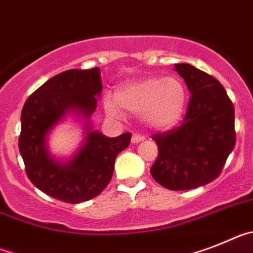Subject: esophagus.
I'll list each match as a JSON object with an SVG mask.
<instances>
[{
    "label": "esophagus",
    "mask_w": 253,
    "mask_h": 253,
    "mask_svg": "<svg viewBox=\"0 0 253 253\" xmlns=\"http://www.w3.org/2000/svg\"><path fill=\"white\" fill-rule=\"evenodd\" d=\"M144 140H145L144 136L137 135V133H133L132 137H131V142H132V144H139V142L144 141Z\"/></svg>",
    "instance_id": "1"
}]
</instances>
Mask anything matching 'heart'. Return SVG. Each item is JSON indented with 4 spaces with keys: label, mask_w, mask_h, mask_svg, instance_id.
I'll use <instances>...</instances> for the list:
<instances>
[{
    "label": "heart",
    "mask_w": 253,
    "mask_h": 253,
    "mask_svg": "<svg viewBox=\"0 0 253 253\" xmlns=\"http://www.w3.org/2000/svg\"><path fill=\"white\" fill-rule=\"evenodd\" d=\"M187 99V89L181 79L148 76L118 87L114 98L105 99L104 107L112 117H122L124 109L141 113L145 125L151 128L168 129L179 122Z\"/></svg>",
    "instance_id": "obj_1"
}]
</instances>
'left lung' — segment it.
<instances>
[{
    "label": "left lung",
    "instance_id": "8db88e82",
    "mask_svg": "<svg viewBox=\"0 0 253 253\" xmlns=\"http://www.w3.org/2000/svg\"><path fill=\"white\" fill-rule=\"evenodd\" d=\"M174 66L191 98L178 127L153 135L159 151L150 173L163 187L183 191L205 186L220 174L236 145L234 107L211 75L188 63Z\"/></svg>",
    "mask_w": 253,
    "mask_h": 253
}]
</instances>
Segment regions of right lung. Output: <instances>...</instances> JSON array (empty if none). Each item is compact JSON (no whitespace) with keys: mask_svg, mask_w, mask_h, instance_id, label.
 Returning a JSON list of instances; mask_svg holds the SVG:
<instances>
[{"mask_svg":"<svg viewBox=\"0 0 253 253\" xmlns=\"http://www.w3.org/2000/svg\"><path fill=\"white\" fill-rule=\"evenodd\" d=\"M102 89L99 67L67 70L26 99L19 150L28 178L48 196L70 204L98 196L111 181L117 155L129 145V132L107 137L91 126ZM69 114L83 121L84 140L70 160L60 161L49 153L47 135Z\"/></svg>","mask_w":253,"mask_h":253,"instance_id":"add662e5","label":"right lung"}]
</instances>
